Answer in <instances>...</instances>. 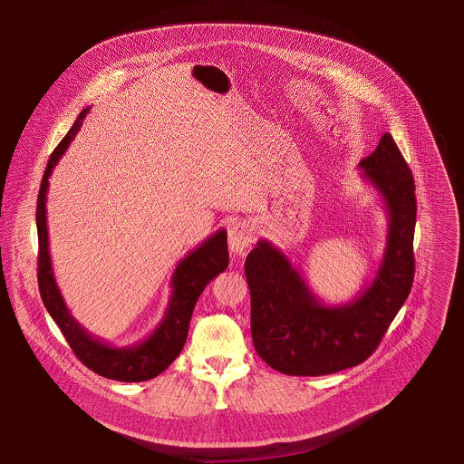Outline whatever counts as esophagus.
I'll return each mask as SVG.
<instances>
[{
  "instance_id": "34e87169",
  "label": "esophagus",
  "mask_w": 464,
  "mask_h": 464,
  "mask_svg": "<svg viewBox=\"0 0 464 464\" xmlns=\"http://www.w3.org/2000/svg\"><path fill=\"white\" fill-rule=\"evenodd\" d=\"M253 242V233L246 224H233L227 231V246L233 256H240Z\"/></svg>"
}]
</instances>
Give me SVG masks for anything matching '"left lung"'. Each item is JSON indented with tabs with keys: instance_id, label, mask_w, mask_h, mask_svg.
I'll list each match as a JSON object with an SVG mask.
<instances>
[{
	"instance_id": "left-lung-1",
	"label": "left lung",
	"mask_w": 464,
	"mask_h": 464,
	"mask_svg": "<svg viewBox=\"0 0 464 464\" xmlns=\"http://www.w3.org/2000/svg\"><path fill=\"white\" fill-rule=\"evenodd\" d=\"M358 167L383 198L389 220L380 266L353 301L324 304L290 258L268 240H258L246 256L253 345L283 374L323 376L360 365L376 351L411 292L417 222L413 174L391 134H383Z\"/></svg>"
}]
</instances>
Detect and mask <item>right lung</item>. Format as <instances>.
<instances>
[{"label": "right lung", "mask_w": 464, "mask_h": 464, "mask_svg": "<svg viewBox=\"0 0 464 464\" xmlns=\"http://www.w3.org/2000/svg\"><path fill=\"white\" fill-rule=\"evenodd\" d=\"M90 108L82 110L70 128L65 138L53 150L38 192L36 206V227H38V288L42 301L54 319L65 342L70 343L75 356L93 372L117 380V382H145L161 374L181 353L188 323L194 310V304L204 292V288L222 274L229 264L227 251V233L224 229L213 233L196 249H192L176 266L170 286V301L161 323L154 333L138 345L130 347H111L102 340L92 336L88 330L72 315L68 304H65L51 266L49 240H47V217H45V200L49 176L58 163V160L68 150L70 143L75 140L77 131L86 117Z\"/></svg>", "instance_id": "1"}]
</instances>
